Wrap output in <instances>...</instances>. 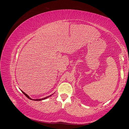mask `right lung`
Here are the masks:
<instances>
[{"label":"right lung","mask_w":129,"mask_h":129,"mask_svg":"<svg viewBox=\"0 0 129 129\" xmlns=\"http://www.w3.org/2000/svg\"><path fill=\"white\" fill-rule=\"evenodd\" d=\"M21 91H22V92L24 93V94L27 97V98L28 99H30V100H33V101H42V100H45V99H47V98H48L49 97H50V96H51L52 95H49V96H47V97H44V98H42V99H36V100H34V99H31V98H30V97H29V96L28 95H27L26 93H25L24 91H22V90H21Z\"/></svg>","instance_id":"obj_1"}]
</instances>
